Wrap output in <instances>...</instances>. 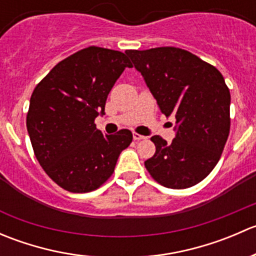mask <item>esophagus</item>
Instances as JSON below:
<instances>
[{
    "instance_id": "obj_1",
    "label": "esophagus",
    "mask_w": 256,
    "mask_h": 256,
    "mask_svg": "<svg viewBox=\"0 0 256 256\" xmlns=\"http://www.w3.org/2000/svg\"><path fill=\"white\" fill-rule=\"evenodd\" d=\"M132 138H134V140H135V141L144 140V138H146L144 135H140V134H138V132H134L132 134Z\"/></svg>"
}]
</instances>
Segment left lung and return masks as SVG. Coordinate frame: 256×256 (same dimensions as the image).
Returning a JSON list of instances; mask_svg holds the SVG:
<instances>
[{"instance_id": "1", "label": "left lung", "mask_w": 256, "mask_h": 256, "mask_svg": "<svg viewBox=\"0 0 256 256\" xmlns=\"http://www.w3.org/2000/svg\"><path fill=\"white\" fill-rule=\"evenodd\" d=\"M157 100L176 118V138L152 136L156 152L144 162L151 177L174 190L192 187L213 171L230 130V92L220 72L176 47L126 50Z\"/></svg>"}]
</instances>
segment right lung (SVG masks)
<instances>
[{
    "mask_svg": "<svg viewBox=\"0 0 256 256\" xmlns=\"http://www.w3.org/2000/svg\"><path fill=\"white\" fill-rule=\"evenodd\" d=\"M125 68H132L125 53L92 46L59 62L33 90L27 112L33 151L63 190L99 188L132 141L130 130L102 135L94 122Z\"/></svg>",
    "mask_w": 256,
    "mask_h": 256,
    "instance_id": "obj_1",
    "label": "right lung"
}]
</instances>
